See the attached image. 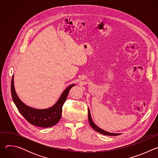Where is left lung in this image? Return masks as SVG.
I'll list each match as a JSON object with an SVG mask.
<instances>
[{
  "mask_svg": "<svg viewBox=\"0 0 158 158\" xmlns=\"http://www.w3.org/2000/svg\"><path fill=\"white\" fill-rule=\"evenodd\" d=\"M88 119H89V124L90 125H91V126L97 132L102 134H104V135H106V136H118V135H120L121 134L120 133H112V132H107L102 129H101L100 127H99L96 124H95V123L93 122L92 118H91V112H90V110L89 109H88Z\"/></svg>",
  "mask_w": 158,
  "mask_h": 158,
  "instance_id": "left-lung-1",
  "label": "left lung"
}]
</instances>
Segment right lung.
Masks as SVG:
<instances>
[{
	"mask_svg": "<svg viewBox=\"0 0 158 158\" xmlns=\"http://www.w3.org/2000/svg\"><path fill=\"white\" fill-rule=\"evenodd\" d=\"M75 84L67 87L59 98L56 103L52 107L38 109L26 105L18 97L14 84V75L11 81V94L13 101L20 113L31 124L40 127H49L56 125L61 119L62 109L70 89Z\"/></svg>",
	"mask_w": 158,
	"mask_h": 158,
	"instance_id": "right-lung-1",
	"label": "right lung"
}]
</instances>
